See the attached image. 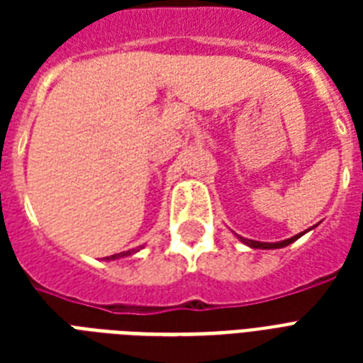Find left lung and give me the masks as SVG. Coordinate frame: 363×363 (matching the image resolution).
<instances>
[{
	"mask_svg": "<svg viewBox=\"0 0 363 363\" xmlns=\"http://www.w3.org/2000/svg\"><path fill=\"white\" fill-rule=\"evenodd\" d=\"M309 230H311V228H309ZM309 230H305V232L298 233V235H294V238L284 239V241H279V242H262V241H252V239L239 238V235H238V238H239V241L245 242V245H247V247H250V248H262V250H269V248H282V247H288V245H290V242H294V241H296V239H299V238H301V235H303V233L309 232Z\"/></svg>",
	"mask_w": 363,
	"mask_h": 363,
	"instance_id": "1",
	"label": "left lung"
}]
</instances>
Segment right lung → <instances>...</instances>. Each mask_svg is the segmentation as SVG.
<instances>
[{
  "mask_svg": "<svg viewBox=\"0 0 363 363\" xmlns=\"http://www.w3.org/2000/svg\"><path fill=\"white\" fill-rule=\"evenodd\" d=\"M143 247H137V248H131V250H125V252H118V254H113V256H107V259H118V258H124V256H131V254L139 252Z\"/></svg>",
  "mask_w": 363,
  "mask_h": 363,
  "instance_id": "obj_1",
  "label": "right lung"
}]
</instances>
